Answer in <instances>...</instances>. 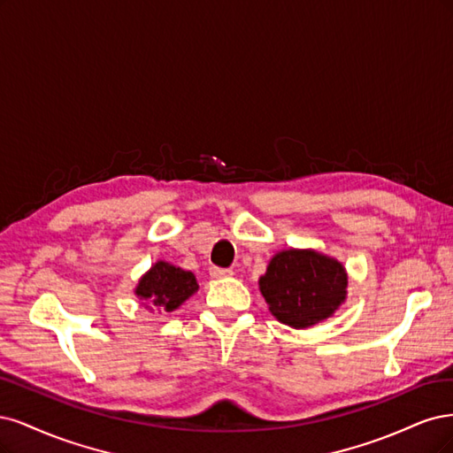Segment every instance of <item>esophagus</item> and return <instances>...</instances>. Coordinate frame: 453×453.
I'll list each match as a JSON object with an SVG mask.
<instances>
[{"label":"esophagus","instance_id":"1","mask_svg":"<svg viewBox=\"0 0 453 453\" xmlns=\"http://www.w3.org/2000/svg\"><path fill=\"white\" fill-rule=\"evenodd\" d=\"M211 276H212V279H229V276H233V271H231V269L212 267V269H211Z\"/></svg>","mask_w":453,"mask_h":453}]
</instances>
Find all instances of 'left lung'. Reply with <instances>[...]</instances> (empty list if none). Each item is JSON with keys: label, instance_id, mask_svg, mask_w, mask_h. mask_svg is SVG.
Returning a JSON list of instances; mask_svg holds the SVG:
<instances>
[{"label": "left lung", "instance_id": "obj_1", "mask_svg": "<svg viewBox=\"0 0 453 453\" xmlns=\"http://www.w3.org/2000/svg\"><path fill=\"white\" fill-rule=\"evenodd\" d=\"M348 274L341 261L316 250L274 254L259 291L279 322L304 329L331 318L346 299Z\"/></svg>", "mask_w": 453, "mask_h": 453}]
</instances>
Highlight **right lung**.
I'll use <instances>...</instances> for the list:
<instances>
[{"label":"right lung","mask_w":453,"mask_h":453,"mask_svg":"<svg viewBox=\"0 0 453 453\" xmlns=\"http://www.w3.org/2000/svg\"><path fill=\"white\" fill-rule=\"evenodd\" d=\"M194 273L174 267L167 261H157L149 273L141 276L135 296L144 301L150 311L173 312L197 291Z\"/></svg>","instance_id":"add662e5"}]
</instances>
